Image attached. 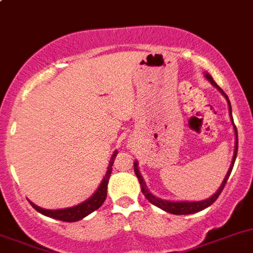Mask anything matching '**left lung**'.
<instances>
[{
	"mask_svg": "<svg viewBox=\"0 0 253 253\" xmlns=\"http://www.w3.org/2000/svg\"><path fill=\"white\" fill-rule=\"evenodd\" d=\"M206 78L208 79L209 82L211 83V85L215 86L216 89H218L219 91H220L221 94H223L224 96H225V99L228 100V105H229V114H230V119H231V122H233V126H234V131H235V137H236V142H235V150H234V157H233V162H231V165H230V169H229L228 174H226L225 178H224L223 183L220 185V187L218 188V191H216L215 193H214L213 196H211V198H208V200H205V201H198V202H170V201H165V200H162V198H158L155 197L154 195H152V193L149 192V190L147 188V185H145L144 180H143L142 175L139 174V170H138V163L134 162V172H136L137 177H138V181L139 183H141V190L143 192V195H144V197L147 198L148 201H149L152 205L159 207L160 209H163V211H168V213H171V214H176V215H183V214H192V213H197V211H203V209H206L207 207H209L211 205H213L214 202H215L216 198L219 197V195L221 193V191L224 190V187H225V183L226 181H228L229 176L231 174V170H233V167H234V163H235V159H236V155H237V129H236V126L235 124H234V120H233V114H231V105H230V101H229V98L228 95H226L225 93L223 91V89L220 88V86L218 85V84L215 83V82L213 81V78H211V76L209 75V73H206Z\"/></svg>",
	"mask_w": 253,
	"mask_h": 253,
	"instance_id": "left-lung-1",
	"label": "left lung"
}]
</instances>
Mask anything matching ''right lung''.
Segmentation results:
<instances>
[{
  "label": "right lung",
  "instance_id": "right-lung-1",
  "mask_svg": "<svg viewBox=\"0 0 253 253\" xmlns=\"http://www.w3.org/2000/svg\"><path fill=\"white\" fill-rule=\"evenodd\" d=\"M117 152L115 150L114 154L111 155V159L109 162L108 170H106V174L104 176L103 181H101L100 186L98 187V190L95 191L93 196L90 198H88L86 201L82 202L81 205L71 207V208H65V209H56V211H51V209H44L40 208L34 203H32L29 201V203L32 205L33 208L35 211H38L39 213L44 214V215L50 216V218L57 219V220L67 221V223H73V221H78L81 219H83L84 216L89 215L90 213H93L94 211H96L98 208H100L101 205L105 201L106 195H108V183L109 178H110L111 171H112V164H114V160L116 158Z\"/></svg>",
  "mask_w": 253,
  "mask_h": 253
}]
</instances>
